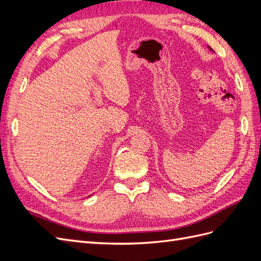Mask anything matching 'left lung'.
<instances>
[{"mask_svg":"<svg viewBox=\"0 0 261 261\" xmlns=\"http://www.w3.org/2000/svg\"><path fill=\"white\" fill-rule=\"evenodd\" d=\"M208 49H209V50H210V51H212V52H213V50H212V49H211V48H210V46H208Z\"/></svg>","mask_w":261,"mask_h":261,"instance_id":"8db88e82","label":"left lung"}]
</instances>
